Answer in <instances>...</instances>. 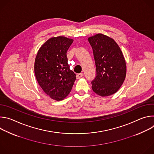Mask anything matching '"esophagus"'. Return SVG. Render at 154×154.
Segmentation results:
<instances>
[{
    "instance_id": "obj_1",
    "label": "esophagus",
    "mask_w": 154,
    "mask_h": 154,
    "mask_svg": "<svg viewBox=\"0 0 154 154\" xmlns=\"http://www.w3.org/2000/svg\"><path fill=\"white\" fill-rule=\"evenodd\" d=\"M83 76V73L78 74L77 75V79H79L82 78Z\"/></svg>"
}]
</instances>
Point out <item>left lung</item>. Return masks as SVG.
Masks as SVG:
<instances>
[{
	"mask_svg": "<svg viewBox=\"0 0 154 154\" xmlns=\"http://www.w3.org/2000/svg\"><path fill=\"white\" fill-rule=\"evenodd\" d=\"M96 66V77L91 82L93 91L105 97L116 93L126 76V63L116 41L102 33L88 38Z\"/></svg>",
	"mask_w": 154,
	"mask_h": 154,
	"instance_id": "obj_1",
	"label": "left lung"
}]
</instances>
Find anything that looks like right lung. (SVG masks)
I'll list each match as a JSON object with an SVG mask.
<instances>
[{"instance_id": "1", "label": "right lung", "mask_w": 154, "mask_h": 154, "mask_svg": "<svg viewBox=\"0 0 154 154\" xmlns=\"http://www.w3.org/2000/svg\"><path fill=\"white\" fill-rule=\"evenodd\" d=\"M73 41L65 36L52 37L41 46L35 58L34 71L38 84L47 95L57 101L68 96L76 79L66 55Z\"/></svg>"}]
</instances>
